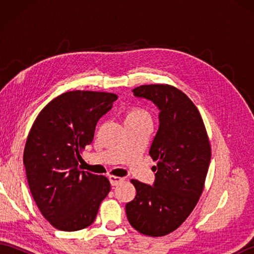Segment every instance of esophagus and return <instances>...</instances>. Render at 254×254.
I'll return each mask as SVG.
<instances>
[{"label": "esophagus", "mask_w": 254, "mask_h": 254, "mask_svg": "<svg viewBox=\"0 0 254 254\" xmlns=\"http://www.w3.org/2000/svg\"><path fill=\"white\" fill-rule=\"evenodd\" d=\"M109 180L111 182L112 186H118L119 183H121L124 181V178L122 177H118V176H109Z\"/></svg>", "instance_id": "esophagus-1"}]
</instances>
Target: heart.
Returning a JSON list of instances; mask_svg holds the SVG:
<instances>
[{
  "label": "heart",
  "instance_id": "obj_1",
  "mask_svg": "<svg viewBox=\"0 0 254 254\" xmlns=\"http://www.w3.org/2000/svg\"><path fill=\"white\" fill-rule=\"evenodd\" d=\"M126 122L132 123H143V122H152V116L150 113L141 107H135L127 113Z\"/></svg>",
  "mask_w": 254,
  "mask_h": 254
}]
</instances>
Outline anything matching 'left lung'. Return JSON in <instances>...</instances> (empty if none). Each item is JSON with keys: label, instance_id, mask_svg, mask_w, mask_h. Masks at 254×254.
Masks as SVG:
<instances>
[{"label": "left lung", "instance_id": "8db88e82", "mask_svg": "<svg viewBox=\"0 0 254 254\" xmlns=\"http://www.w3.org/2000/svg\"><path fill=\"white\" fill-rule=\"evenodd\" d=\"M133 95L159 108V128L149 149L154 186L132 179L136 196L126 205L128 223L138 233L163 237L179 228L197 204L210 161V143L196 106L175 86L142 85Z\"/></svg>", "mask_w": 254, "mask_h": 254}]
</instances>
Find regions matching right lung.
<instances>
[{
  "label": "right lung",
  "instance_id": "obj_1",
  "mask_svg": "<svg viewBox=\"0 0 254 254\" xmlns=\"http://www.w3.org/2000/svg\"><path fill=\"white\" fill-rule=\"evenodd\" d=\"M117 98L105 91H67L32 123L23 157L27 181L42 216L59 230L88 227L110 192L108 178L80 171L78 160L93 142L97 122Z\"/></svg>",
  "mask_w": 254,
  "mask_h": 254
}]
</instances>
